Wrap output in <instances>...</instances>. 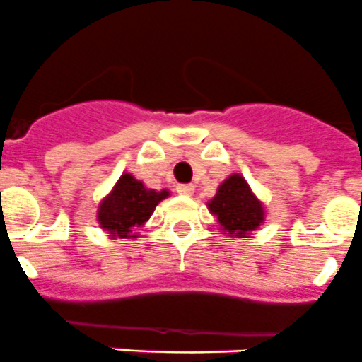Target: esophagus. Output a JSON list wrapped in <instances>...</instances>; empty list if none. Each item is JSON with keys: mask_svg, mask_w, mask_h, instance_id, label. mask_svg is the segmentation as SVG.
I'll list each match as a JSON object with an SVG mask.
<instances>
[{"mask_svg": "<svg viewBox=\"0 0 362 362\" xmlns=\"http://www.w3.org/2000/svg\"><path fill=\"white\" fill-rule=\"evenodd\" d=\"M176 193L184 197H191L195 193V187L191 186V184H180V186H176Z\"/></svg>", "mask_w": 362, "mask_h": 362, "instance_id": "obj_1", "label": "esophagus"}]
</instances>
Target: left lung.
<instances>
[{
	"instance_id": "obj_1",
	"label": "left lung",
	"mask_w": 362,
	"mask_h": 362,
	"mask_svg": "<svg viewBox=\"0 0 362 362\" xmlns=\"http://www.w3.org/2000/svg\"><path fill=\"white\" fill-rule=\"evenodd\" d=\"M209 214L217 217L228 238H248L265 221V206L254 195L248 182L239 173H232L217 187L208 202Z\"/></svg>"
}]
</instances>
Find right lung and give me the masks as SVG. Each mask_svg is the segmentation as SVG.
Listing matches in <instances>:
<instances>
[{
  "instance_id": "obj_1",
  "label": "right lung",
  "mask_w": 362,
  "mask_h": 362,
  "mask_svg": "<svg viewBox=\"0 0 362 362\" xmlns=\"http://www.w3.org/2000/svg\"><path fill=\"white\" fill-rule=\"evenodd\" d=\"M167 197V189H148L130 173H123L97 208V223L112 239H136V230L147 223L156 206Z\"/></svg>"
}]
</instances>
